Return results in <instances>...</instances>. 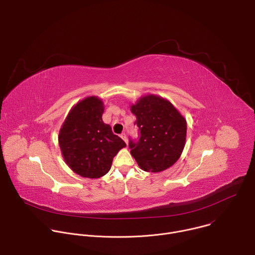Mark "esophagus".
Listing matches in <instances>:
<instances>
[{"label": "esophagus", "mask_w": 255, "mask_h": 255, "mask_svg": "<svg viewBox=\"0 0 255 255\" xmlns=\"http://www.w3.org/2000/svg\"><path fill=\"white\" fill-rule=\"evenodd\" d=\"M121 138H122V139H123V140L125 141V143H126V144H128V139H127V135H126L125 133H122V134H121Z\"/></svg>", "instance_id": "34e87169"}]
</instances>
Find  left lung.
Listing matches in <instances>:
<instances>
[{"label":"left lung","instance_id":"obj_1","mask_svg":"<svg viewBox=\"0 0 255 255\" xmlns=\"http://www.w3.org/2000/svg\"><path fill=\"white\" fill-rule=\"evenodd\" d=\"M140 130L137 143L130 140L131 155L147 172H160L172 166L186 145L187 120L165 98L149 94L130 106Z\"/></svg>","mask_w":255,"mask_h":255}]
</instances>
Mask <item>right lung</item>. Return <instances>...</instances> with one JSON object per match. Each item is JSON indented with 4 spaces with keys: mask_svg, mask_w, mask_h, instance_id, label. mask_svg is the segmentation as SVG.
Returning <instances> with one entry per match:
<instances>
[{
    "mask_svg": "<svg viewBox=\"0 0 255 255\" xmlns=\"http://www.w3.org/2000/svg\"><path fill=\"white\" fill-rule=\"evenodd\" d=\"M105 107L97 96L87 97L70 109L58 133L61 155L67 166L88 178L104 176L126 143L102 119Z\"/></svg>",
    "mask_w": 255,
    "mask_h": 255,
    "instance_id": "add662e5",
    "label": "right lung"
}]
</instances>
